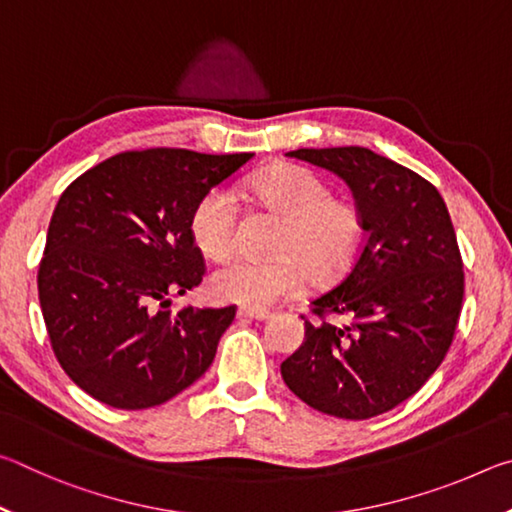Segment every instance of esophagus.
I'll use <instances>...</instances> for the list:
<instances>
[{"mask_svg":"<svg viewBox=\"0 0 512 512\" xmlns=\"http://www.w3.org/2000/svg\"><path fill=\"white\" fill-rule=\"evenodd\" d=\"M239 318H248V320H268L271 318V314L268 311H259V309H248V307H241L237 311Z\"/></svg>","mask_w":512,"mask_h":512,"instance_id":"esophagus-1","label":"esophagus"}]
</instances>
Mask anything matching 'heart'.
<instances>
[{
	"label": "heart",
	"mask_w": 512,
	"mask_h": 512,
	"mask_svg": "<svg viewBox=\"0 0 512 512\" xmlns=\"http://www.w3.org/2000/svg\"><path fill=\"white\" fill-rule=\"evenodd\" d=\"M248 192L287 219L273 259L237 257L212 275V291L225 302L248 309H266L305 287L307 271L318 282L339 277L357 257L363 221L357 207L332 198L314 173L280 164L257 173ZM237 196L228 187H214L196 203L189 230L207 257H228L237 244Z\"/></svg>",
	"instance_id": "b5f03b06"
}]
</instances>
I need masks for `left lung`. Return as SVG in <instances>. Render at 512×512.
I'll return each mask as SVG.
<instances>
[{
  "instance_id": "left-lung-1",
  "label": "left lung",
  "mask_w": 512,
  "mask_h": 512,
  "mask_svg": "<svg viewBox=\"0 0 512 512\" xmlns=\"http://www.w3.org/2000/svg\"><path fill=\"white\" fill-rule=\"evenodd\" d=\"M287 155L345 180L366 239L348 275L311 300L320 323L305 320L282 379L320 413L375 418L418 393L454 341L465 277L452 219L429 180L363 146Z\"/></svg>"
}]
</instances>
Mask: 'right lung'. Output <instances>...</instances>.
Segmentation results:
<instances>
[{"label": "right lung", "mask_w": 512, "mask_h": 512, "mask_svg": "<svg viewBox=\"0 0 512 512\" xmlns=\"http://www.w3.org/2000/svg\"><path fill=\"white\" fill-rule=\"evenodd\" d=\"M253 153L126 151L69 185L49 221L38 298L51 348L85 393L140 411L210 368L235 307L171 314L201 284L189 221L196 203Z\"/></svg>", "instance_id": "obj_1"}]
</instances>
